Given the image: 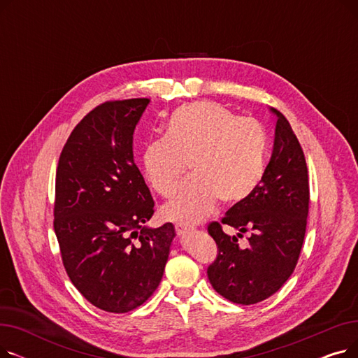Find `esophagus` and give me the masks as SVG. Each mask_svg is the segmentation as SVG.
<instances>
[{"mask_svg":"<svg viewBox=\"0 0 358 358\" xmlns=\"http://www.w3.org/2000/svg\"><path fill=\"white\" fill-rule=\"evenodd\" d=\"M176 229H177L178 235H185V234L194 231L193 227H190V224H185V223H177L176 224Z\"/></svg>","mask_w":358,"mask_h":358,"instance_id":"34e87169","label":"esophagus"}]
</instances>
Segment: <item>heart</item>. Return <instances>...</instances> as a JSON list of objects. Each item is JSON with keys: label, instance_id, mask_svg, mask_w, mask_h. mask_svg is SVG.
Here are the masks:
<instances>
[{"label": "heart", "instance_id": "1", "mask_svg": "<svg viewBox=\"0 0 358 358\" xmlns=\"http://www.w3.org/2000/svg\"><path fill=\"white\" fill-rule=\"evenodd\" d=\"M142 158L149 184L164 197L174 194L189 164L193 177L164 206V215L196 223L213 212L217 199L236 204L257 190L266 169L267 135L255 119L196 101L168 116L165 136L149 141Z\"/></svg>", "mask_w": 358, "mask_h": 358}]
</instances>
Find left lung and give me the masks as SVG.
<instances>
[{
	"label": "left lung",
	"instance_id": "left-lung-1",
	"mask_svg": "<svg viewBox=\"0 0 358 358\" xmlns=\"http://www.w3.org/2000/svg\"><path fill=\"white\" fill-rule=\"evenodd\" d=\"M277 117L271 159L257 190L224 213L222 223L238 229L229 236L222 224H209L217 258L208 268L213 289L239 305H254L274 294L292 275L306 232L309 209L308 168L302 146L287 119ZM250 230L247 249L237 238Z\"/></svg>",
	"mask_w": 358,
	"mask_h": 358
}]
</instances>
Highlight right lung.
I'll return each instance as SVG.
<instances>
[{
  "mask_svg": "<svg viewBox=\"0 0 358 358\" xmlns=\"http://www.w3.org/2000/svg\"><path fill=\"white\" fill-rule=\"evenodd\" d=\"M149 99L104 103L72 130L56 171L53 228L65 270L90 303L141 306L159 286L176 228H150L155 203L134 158Z\"/></svg>",
  "mask_w": 358,
  "mask_h": 358,
  "instance_id": "add662e5",
  "label": "right lung"
}]
</instances>
